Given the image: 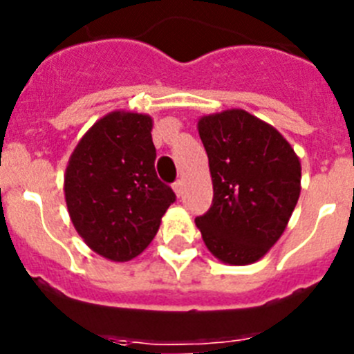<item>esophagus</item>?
Returning <instances> with one entry per match:
<instances>
[{
	"label": "esophagus",
	"instance_id": "1",
	"mask_svg": "<svg viewBox=\"0 0 354 354\" xmlns=\"http://www.w3.org/2000/svg\"><path fill=\"white\" fill-rule=\"evenodd\" d=\"M174 192H175V195L179 196V198L184 195V183H183V180H177V183L174 184Z\"/></svg>",
	"mask_w": 354,
	"mask_h": 354
}]
</instances>
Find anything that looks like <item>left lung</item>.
I'll list each match as a JSON object with an SVG mask.
<instances>
[{
	"instance_id": "1",
	"label": "left lung",
	"mask_w": 354,
	"mask_h": 354,
	"mask_svg": "<svg viewBox=\"0 0 354 354\" xmlns=\"http://www.w3.org/2000/svg\"><path fill=\"white\" fill-rule=\"evenodd\" d=\"M198 134L214 195L196 227L218 261L253 264L289 223L301 192V162L282 134L245 109L204 115Z\"/></svg>"
}]
</instances>
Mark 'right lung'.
<instances>
[{
  "mask_svg": "<svg viewBox=\"0 0 354 354\" xmlns=\"http://www.w3.org/2000/svg\"><path fill=\"white\" fill-rule=\"evenodd\" d=\"M152 118L111 111L77 142L64 177L67 211L90 250L127 262L158 234L175 202L171 187L156 174Z\"/></svg>",
  "mask_w": 354,
  "mask_h": 354,
  "instance_id": "1",
  "label": "right lung"
}]
</instances>
